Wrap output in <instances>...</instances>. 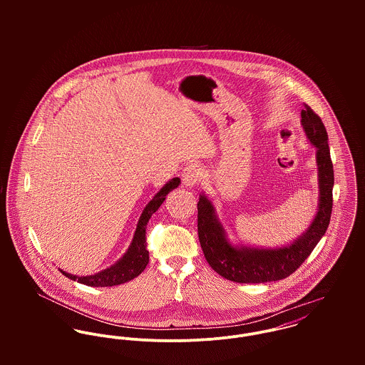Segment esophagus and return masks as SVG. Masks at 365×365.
I'll use <instances>...</instances> for the list:
<instances>
[{
    "mask_svg": "<svg viewBox=\"0 0 365 365\" xmlns=\"http://www.w3.org/2000/svg\"><path fill=\"white\" fill-rule=\"evenodd\" d=\"M202 178V170L198 164H190L182 170V182L187 187H195Z\"/></svg>",
    "mask_w": 365,
    "mask_h": 365,
    "instance_id": "1",
    "label": "esophagus"
}]
</instances>
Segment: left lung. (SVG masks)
Instances as JSON below:
<instances>
[{"label":"left lung","instance_id":"8db88e82","mask_svg":"<svg viewBox=\"0 0 365 365\" xmlns=\"http://www.w3.org/2000/svg\"><path fill=\"white\" fill-rule=\"evenodd\" d=\"M301 125L316 148L319 174V209L308 230L294 243L279 249L237 247L227 242L226 232L217 220L215 208L205 195L198 202V236L209 265L226 279L240 284H260L284 279L308 259L330 223L333 207V163L327 145V132L309 105L301 112Z\"/></svg>","mask_w":365,"mask_h":365}]
</instances>
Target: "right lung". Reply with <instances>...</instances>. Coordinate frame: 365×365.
<instances>
[{
	"label": "right lung",
	"instance_id": "right-lung-1",
	"mask_svg": "<svg viewBox=\"0 0 365 365\" xmlns=\"http://www.w3.org/2000/svg\"><path fill=\"white\" fill-rule=\"evenodd\" d=\"M180 182H181V180L178 177L168 181L153 197V200L146 205V208L143 209V213L140 215V219L138 222V227H136L133 240H132L128 252L125 253V256L120 260L116 261L109 268H106L98 274H94V275L77 277V275L64 272L63 269H60V272L64 274L67 278L77 281L80 284L88 285V287H113V285L128 282V281L133 279L135 277H138L146 268V265L149 262V250H148V243H146V227H148L149 219L152 217V215L156 212L157 209L160 208V205L165 200V195L171 190L177 188L180 185Z\"/></svg>",
	"mask_w": 365,
	"mask_h": 365
}]
</instances>
